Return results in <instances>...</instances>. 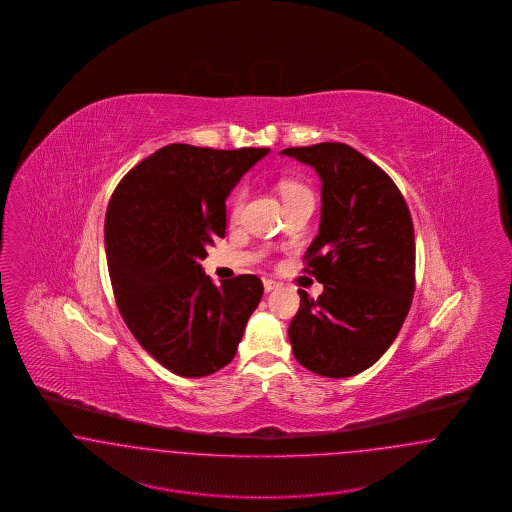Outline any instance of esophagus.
<instances>
[{"label": "esophagus", "mask_w": 512, "mask_h": 512, "mask_svg": "<svg viewBox=\"0 0 512 512\" xmlns=\"http://www.w3.org/2000/svg\"><path fill=\"white\" fill-rule=\"evenodd\" d=\"M263 286H265V292H272V290H276L280 284H278V282H274V280H268V278H265V280H263Z\"/></svg>", "instance_id": "obj_1"}]
</instances>
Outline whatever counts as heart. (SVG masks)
<instances>
[{
	"label": "heart",
	"mask_w": 512,
	"mask_h": 512,
	"mask_svg": "<svg viewBox=\"0 0 512 512\" xmlns=\"http://www.w3.org/2000/svg\"><path fill=\"white\" fill-rule=\"evenodd\" d=\"M280 192H282V197H284V203H286V205L293 203V201H301V199H311V201H315L313 190H311L307 184H303V182H295V180L282 182V184H280ZM245 199H247V190H245V188L238 190V192L234 194V197H232V201H230V211H228L232 222H238V220L242 219V215H244Z\"/></svg>",
	"instance_id": "b5f03b06"
}]
</instances>
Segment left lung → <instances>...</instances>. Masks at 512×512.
Masks as SVG:
<instances>
[{"label": "left lung", "mask_w": 512, "mask_h": 512, "mask_svg": "<svg viewBox=\"0 0 512 512\" xmlns=\"http://www.w3.org/2000/svg\"><path fill=\"white\" fill-rule=\"evenodd\" d=\"M322 180V222L303 272L324 284L317 299L299 290L288 336L295 359L326 378L374 365L397 338L414 293V226L395 182L340 142L288 147Z\"/></svg>", "instance_id": "8db88e82"}]
</instances>
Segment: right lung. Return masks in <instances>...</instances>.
<instances>
[{
  "label": "right lung",
  "mask_w": 512,
  "mask_h": 512,
  "mask_svg": "<svg viewBox=\"0 0 512 512\" xmlns=\"http://www.w3.org/2000/svg\"><path fill=\"white\" fill-rule=\"evenodd\" d=\"M268 151L161 147L109 199L105 249L117 307L138 343L178 376L228 365L263 297L259 276L217 286L199 261L226 234V195Z\"/></svg>",
  "instance_id": "right-lung-1"
}]
</instances>
